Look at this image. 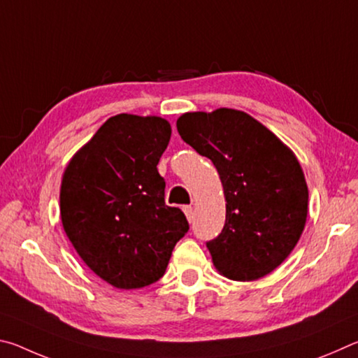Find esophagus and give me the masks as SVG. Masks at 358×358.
<instances>
[{
    "label": "esophagus",
    "mask_w": 358,
    "mask_h": 358,
    "mask_svg": "<svg viewBox=\"0 0 358 358\" xmlns=\"http://www.w3.org/2000/svg\"><path fill=\"white\" fill-rule=\"evenodd\" d=\"M183 211H185V215L187 217V221L192 222V220H194V208L191 207V205H186V207H183Z\"/></svg>",
    "instance_id": "1"
}]
</instances>
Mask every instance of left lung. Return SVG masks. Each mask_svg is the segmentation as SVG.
<instances>
[{"label": "left lung", "mask_w": 358, "mask_h": 358, "mask_svg": "<svg viewBox=\"0 0 358 358\" xmlns=\"http://www.w3.org/2000/svg\"><path fill=\"white\" fill-rule=\"evenodd\" d=\"M181 138L213 162L226 197V224L207 248L229 280L254 281L284 262L300 240L308 186L292 150L234 108L177 120Z\"/></svg>", "instance_id": "1"}]
</instances>
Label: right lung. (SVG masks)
I'll list each match as a JSON object with an SVG mask.
<instances>
[{
	"instance_id": "obj_1",
	"label": "right lung",
	"mask_w": 358,
	"mask_h": 358,
	"mask_svg": "<svg viewBox=\"0 0 358 358\" xmlns=\"http://www.w3.org/2000/svg\"><path fill=\"white\" fill-rule=\"evenodd\" d=\"M171 134L164 118L115 115L64 171V232L83 262L113 287L156 282L189 230L183 211L166 205V181L156 167Z\"/></svg>"
}]
</instances>
